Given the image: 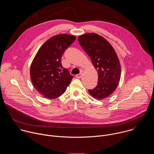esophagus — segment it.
I'll list each match as a JSON object with an SVG mask.
<instances>
[{"label":"esophagus","mask_w":154,"mask_h":154,"mask_svg":"<svg viewBox=\"0 0 154 154\" xmlns=\"http://www.w3.org/2000/svg\"><path fill=\"white\" fill-rule=\"evenodd\" d=\"M82 73H80V74H77L76 75H75V77H77V78H80L81 77H82Z\"/></svg>","instance_id":"esophagus-1"}]
</instances>
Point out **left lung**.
I'll return each mask as SVG.
<instances>
[{"mask_svg":"<svg viewBox=\"0 0 154 154\" xmlns=\"http://www.w3.org/2000/svg\"><path fill=\"white\" fill-rule=\"evenodd\" d=\"M78 40L98 73L97 85L88 92L96 99H105L116 90L120 80L121 64L118 55L110 43L98 34L85 33L80 35Z\"/></svg>","mask_w":154,"mask_h":154,"instance_id":"obj_1","label":"left lung"}]
</instances>
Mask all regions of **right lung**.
Listing matches in <instances>:
<instances>
[{"label": "right lung", "instance_id": "1", "mask_svg": "<svg viewBox=\"0 0 154 154\" xmlns=\"http://www.w3.org/2000/svg\"><path fill=\"white\" fill-rule=\"evenodd\" d=\"M76 37L59 34L47 40L34 57L30 69V79L35 89L49 99L61 96L71 83L73 76L63 68L62 55Z\"/></svg>", "mask_w": 154, "mask_h": 154}]
</instances>
